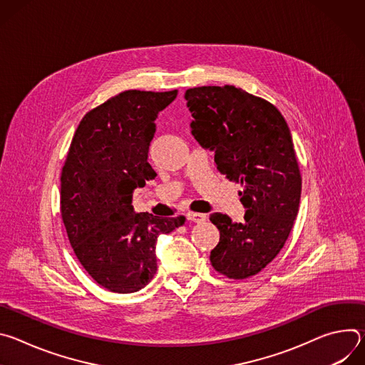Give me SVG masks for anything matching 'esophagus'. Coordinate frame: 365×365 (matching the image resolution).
Instances as JSON below:
<instances>
[{
    "label": "esophagus",
    "instance_id": "obj_1",
    "mask_svg": "<svg viewBox=\"0 0 365 365\" xmlns=\"http://www.w3.org/2000/svg\"><path fill=\"white\" fill-rule=\"evenodd\" d=\"M186 217H187L189 221L197 222V224H199V222H203V221L206 220V215H205V214H199V212H187Z\"/></svg>",
    "mask_w": 365,
    "mask_h": 365
}]
</instances>
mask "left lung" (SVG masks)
I'll return each instance as SVG.
<instances>
[{"label":"left lung","mask_w":365,"mask_h":365,"mask_svg":"<svg viewBox=\"0 0 365 365\" xmlns=\"http://www.w3.org/2000/svg\"><path fill=\"white\" fill-rule=\"evenodd\" d=\"M185 98L192 135L215 153L227 179L241 183L247 210L242 222L210 217L220 230L211 264L230 279H247L280 252L299 211L302 178L290 130L273 103L232 85L190 88Z\"/></svg>","instance_id":"1"}]
</instances>
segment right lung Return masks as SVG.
Here are the masks:
<instances>
[{
    "label": "right lung",
    "mask_w": 365,
    "mask_h": 365,
    "mask_svg": "<svg viewBox=\"0 0 365 365\" xmlns=\"http://www.w3.org/2000/svg\"><path fill=\"white\" fill-rule=\"evenodd\" d=\"M178 91H124L86 113L61 176V214L88 274L114 293H134L158 272L155 241L185 217L135 214L133 192L155 178L147 162L155 118Z\"/></svg>",
    "instance_id": "right-lung-1"
}]
</instances>
